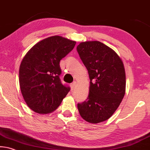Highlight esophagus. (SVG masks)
<instances>
[{
	"mask_svg": "<svg viewBox=\"0 0 150 150\" xmlns=\"http://www.w3.org/2000/svg\"><path fill=\"white\" fill-rule=\"evenodd\" d=\"M75 86H76V82H75V81H74L73 83H72V84H71V90H74V89L75 88Z\"/></svg>",
	"mask_w": 150,
	"mask_h": 150,
	"instance_id": "obj_1",
	"label": "esophagus"
}]
</instances>
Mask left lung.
Masks as SVG:
<instances>
[{
	"label": "left lung",
	"mask_w": 150,
	"mask_h": 150,
	"mask_svg": "<svg viewBox=\"0 0 150 150\" xmlns=\"http://www.w3.org/2000/svg\"><path fill=\"white\" fill-rule=\"evenodd\" d=\"M77 50L90 78L88 98L77 104L79 114L88 122H104L114 113L125 94L124 64L113 49L100 41L81 42Z\"/></svg>",
	"instance_id": "8db88e82"
}]
</instances>
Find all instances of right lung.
Instances as JSON below:
<instances>
[{"label":"right lung","instance_id":"obj_1","mask_svg":"<svg viewBox=\"0 0 150 150\" xmlns=\"http://www.w3.org/2000/svg\"><path fill=\"white\" fill-rule=\"evenodd\" d=\"M76 42L60 36L43 39L32 47L19 68V85L30 109L41 114L52 113L70 91L59 79V62Z\"/></svg>","mask_w":150,"mask_h":150}]
</instances>
